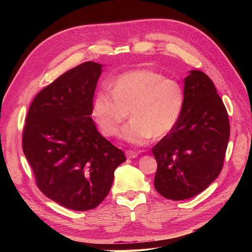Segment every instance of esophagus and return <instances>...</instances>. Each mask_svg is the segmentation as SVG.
<instances>
[{
    "label": "esophagus",
    "mask_w": 252,
    "mask_h": 252,
    "mask_svg": "<svg viewBox=\"0 0 252 252\" xmlns=\"http://www.w3.org/2000/svg\"><path fill=\"white\" fill-rule=\"evenodd\" d=\"M138 152H135V151H132V150H127L126 151V157L128 158H136L138 157Z\"/></svg>",
    "instance_id": "obj_1"
}]
</instances>
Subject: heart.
I'll return each instance as SVG.
<instances>
[{"label":"heart","instance_id":"b5f03b06","mask_svg":"<svg viewBox=\"0 0 252 252\" xmlns=\"http://www.w3.org/2000/svg\"><path fill=\"white\" fill-rule=\"evenodd\" d=\"M110 88L97 91L91 110L104 135H116L129 111L131 121L121 138L132 145L147 144L154 135L161 138L178 124L185 98L178 81L140 69L120 74L110 82Z\"/></svg>","mask_w":252,"mask_h":252}]
</instances>
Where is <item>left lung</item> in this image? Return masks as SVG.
Here are the masks:
<instances>
[{
    "mask_svg": "<svg viewBox=\"0 0 252 252\" xmlns=\"http://www.w3.org/2000/svg\"><path fill=\"white\" fill-rule=\"evenodd\" d=\"M184 96L178 124L152 148L156 190L173 201L201 193L219 177L230 134L227 110L208 75L190 70Z\"/></svg>",
    "mask_w": 252,
    "mask_h": 252,
    "instance_id": "left-lung-1",
    "label": "left lung"
}]
</instances>
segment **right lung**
<instances>
[{
	"label": "right lung",
	"instance_id": "add662e5",
	"mask_svg": "<svg viewBox=\"0 0 252 252\" xmlns=\"http://www.w3.org/2000/svg\"><path fill=\"white\" fill-rule=\"evenodd\" d=\"M102 64L85 62L36 94L23 130V151L41 191L63 207L85 211L110 191L124 152L97 131L91 118Z\"/></svg>",
	"mask_w": 252,
	"mask_h": 252
}]
</instances>
